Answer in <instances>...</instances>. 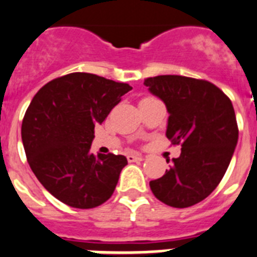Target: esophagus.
I'll list each match as a JSON object with an SVG mask.
<instances>
[{
  "mask_svg": "<svg viewBox=\"0 0 257 257\" xmlns=\"http://www.w3.org/2000/svg\"><path fill=\"white\" fill-rule=\"evenodd\" d=\"M127 160H128V163H135V162H142L143 160V156H141V155H128L127 156Z\"/></svg>",
  "mask_w": 257,
  "mask_h": 257,
  "instance_id": "1",
  "label": "esophagus"
}]
</instances>
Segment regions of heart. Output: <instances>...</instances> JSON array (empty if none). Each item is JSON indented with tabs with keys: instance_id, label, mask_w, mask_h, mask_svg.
<instances>
[{
	"instance_id": "obj_1",
	"label": "heart",
	"mask_w": 257,
	"mask_h": 257,
	"mask_svg": "<svg viewBox=\"0 0 257 257\" xmlns=\"http://www.w3.org/2000/svg\"><path fill=\"white\" fill-rule=\"evenodd\" d=\"M148 98H150V97H147V98H143V99H142V101H144V99H148Z\"/></svg>"
}]
</instances>
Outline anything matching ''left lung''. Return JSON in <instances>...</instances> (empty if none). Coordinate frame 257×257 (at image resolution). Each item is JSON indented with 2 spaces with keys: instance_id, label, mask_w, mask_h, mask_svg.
I'll use <instances>...</instances> for the list:
<instances>
[{
  "instance_id": "left-lung-1",
  "label": "left lung",
  "mask_w": 257,
  "mask_h": 257,
  "mask_svg": "<svg viewBox=\"0 0 257 257\" xmlns=\"http://www.w3.org/2000/svg\"><path fill=\"white\" fill-rule=\"evenodd\" d=\"M144 85L165 103L167 138L181 144V155L150 188L168 206H193L217 188L234 155L239 131L232 103L211 82L185 76L150 77Z\"/></svg>"
}]
</instances>
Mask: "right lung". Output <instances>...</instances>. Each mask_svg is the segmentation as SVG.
I'll return each mask as SVG.
<instances>
[{"label": "right lung", "mask_w": 257, "mask_h": 257, "mask_svg": "<svg viewBox=\"0 0 257 257\" xmlns=\"http://www.w3.org/2000/svg\"><path fill=\"white\" fill-rule=\"evenodd\" d=\"M131 90L92 73H69L47 82L34 95L22 122V142L34 175L48 192L76 209L109 200L123 155L90 154L94 126L101 124Z\"/></svg>", "instance_id": "1"}]
</instances>
